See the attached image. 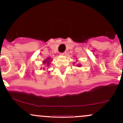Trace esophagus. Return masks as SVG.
Listing matches in <instances>:
<instances>
[{"label": "esophagus", "instance_id": "obj_1", "mask_svg": "<svg viewBox=\"0 0 123 123\" xmlns=\"http://www.w3.org/2000/svg\"><path fill=\"white\" fill-rule=\"evenodd\" d=\"M66 54H67L66 52H64V53H61L59 55H60L61 56H65V55H66Z\"/></svg>", "mask_w": 123, "mask_h": 123}]
</instances>
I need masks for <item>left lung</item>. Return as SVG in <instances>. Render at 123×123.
Here are the masks:
<instances>
[{
	"label": "left lung",
	"mask_w": 123,
	"mask_h": 123,
	"mask_svg": "<svg viewBox=\"0 0 123 123\" xmlns=\"http://www.w3.org/2000/svg\"><path fill=\"white\" fill-rule=\"evenodd\" d=\"M75 64V63H74ZM81 66V65L80 64H78L77 65V67H80Z\"/></svg>",
	"instance_id": "obj_1"
}]
</instances>
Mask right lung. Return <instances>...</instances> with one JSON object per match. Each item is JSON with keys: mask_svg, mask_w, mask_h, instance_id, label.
<instances>
[{"mask_svg": "<svg viewBox=\"0 0 123 123\" xmlns=\"http://www.w3.org/2000/svg\"><path fill=\"white\" fill-rule=\"evenodd\" d=\"M52 61V59L51 58H49V57H48V58H47L46 59H45V60H44L43 61V65H45V66L43 68V69H44V67H49V65H50V62Z\"/></svg>", "mask_w": 123, "mask_h": 123, "instance_id": "1", "label": "right lung"}]
</instances>
